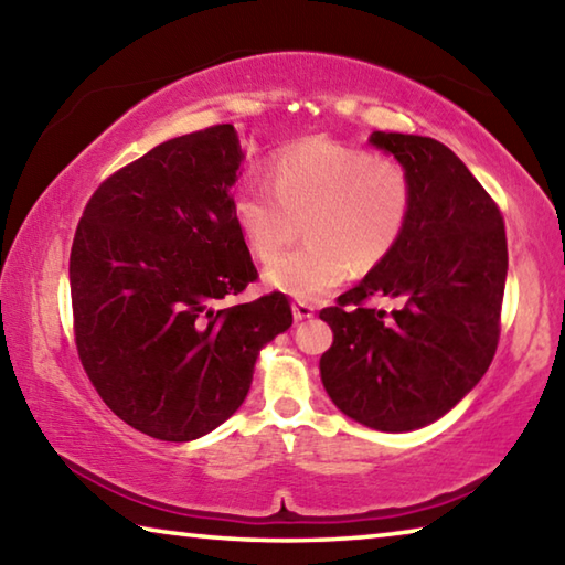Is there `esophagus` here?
I'll return each instance as SVG.
<instances>
[{
	"label": "esophagus",
	"mask_w": 565,
	"mask_h": 565,
	"mask_svg": "<svg viewBox=\"0 0 565 565\" xmlns=\"http://www.w3.org/2000/svg\"><path fill=\"white\" fill-rule=\"evenodd\" d=\"M291 311H294V319L296 321H303V319H311L313 317V306L306 303V301H294L291 303Z\"/></svg>",
	"instance_id": "34e87169"
}]
</instances>
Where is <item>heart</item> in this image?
Masks as SVG:
<instances>
[{
	"instance_id": "obj_1",
	"label": "heart",
	"mask_w": 565,
	"mask_h": 565,
	"mask_svg": "<svg viewBox=\"0 0 565 565\" xmlns=\"http://www.w3.org/2000/svg\"><path fill=\"white\" fill-rule=\"evenodd\" d=\"M269 186L238 184L234 222L254 259L274 262L303 232L301 248L269 266L266 284L299 301L337 289L351 269L371 271L394 252L414 206V181L396 159L331 139H306L276 151Z\"/></svg>"
}]
</instances>
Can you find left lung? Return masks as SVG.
Returning a JSON list of instances; mask_svg holds the SVG:
<instances>
[{
  "mask_svg": "<svg viewBox=\"0 0 565 565\" xmlns=\"http://www.w3.org/2000/svg\"><path fill=\"white\" fill-rule=\"evenodd\" d=\"M369 141L408 169L414 206L394 252L321 309L333 343L319 366L343 414L398 434L448 414L489 371L509 248L499 206L441 141L396 131ZM374 295L402 306L371 310Z\"/></svg>",
  "mask_w": 565,
  "mask_h": 565,
  "instance_id": "1",
  "label": "left lung"
}]
</instances>
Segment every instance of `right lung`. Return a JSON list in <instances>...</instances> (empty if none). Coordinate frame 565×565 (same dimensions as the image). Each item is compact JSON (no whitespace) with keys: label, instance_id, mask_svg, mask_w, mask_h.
<instances>
[{"label":"right lung","instance_id":"obj_1","mask_svg":"<svg viewBox=\"0 0 565 565\" xmlns=\"http://www.w3.org/2000/svg\"><path fill=\"white\" fill-rule=\"evenodd\" d=\"M244 161L232 124L169 139L84 206L70 256L74 341L104 404L159 441H194L244 404L264 343L291 327L232 214Z\"/></svg>","mask_w":565,"mask_h":565}]
</instances>
